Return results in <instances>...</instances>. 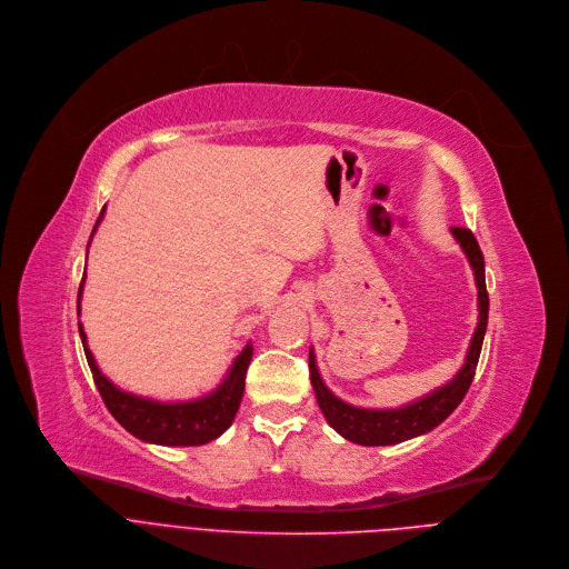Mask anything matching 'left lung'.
Instances as JSON below:
<instances>
[{
    "mask_svg": "<svg viewBox=\"0 0 569 569\" xmlns=\"http://www.w3.org/2000/svg\"><path fill=\"white\" fill-rule=\"evenodd\" d=\"M453 240L460 244L465 258L475 272V283H477V329L472 333L468 353H465V360L460 370L449 379L445 386L427 392L425 397L412 399L403 406L397 408H360L349 401H342L336 397L327 383L320 377L318 370V360L316 351L311 347L308 351V368H311V383L318 397V406L325 412L327 422L331 429H336L345 440L363 445V447H386V445H399L403 440L425 436L433 431L440 422H445L456 406L462 401L465 392L470 390L477 363L481 356V345L488 327V290H486V263H483V253L479 249L477 238L472 236L470 229H460L451 227Z\"/></svg>",
    "mask_w": 569,
    "mask_h": 569,
    "instance_id": "8db88e82",
    "label": "left lung"
}]
</instances>
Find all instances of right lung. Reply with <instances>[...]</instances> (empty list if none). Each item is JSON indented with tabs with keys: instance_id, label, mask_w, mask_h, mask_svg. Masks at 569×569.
Masks as SVG:
<instances>
[{
	"instance_id": "add662e5",
	"label": "right lung",
	"mask_w": 569,
	"mask_h": 569,
	"mask_svg": "<svg viewBox=\"0 0 569 569\" xmlns=\"http://www.w3.org/2000/svg\"><path fill=\"white\" fill-rule=\"evenodd\" d=\"M104 211H107V206H104ZM104 211H101V216L92 229V236H94L99 222L104 220ZM92 236H90V240H92ZM88 247H90V242H88ZM83 283H86V272H83L81 286H79L77 316H81ZM79 336H81L86 360H88L94 386H97L101 399H104L107 408L111 410V416L138 440L151 442V445H163V447H199V445H206V442L220 438L231 427L236 412L240 408V401H242L244 377H247L249 360L253 356L251 342H247L244 349L233 358L231 368L227 370V377L209 395H201V397L188 399V401H159V399L133 395V392L118 388L104 372L99 370L97 360L88 347V336H86L81 322H79Z\"/></svg>"
}]
</instances>
